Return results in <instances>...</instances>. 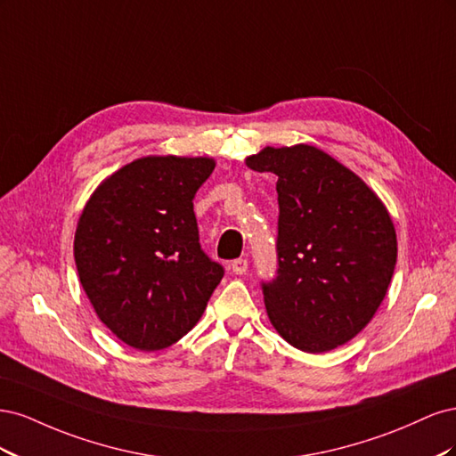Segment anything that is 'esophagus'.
<instances>
[{
    "label": "esophagus",
    "instance_id": "esophagus-1",
    "mask_svg": "<svg viewBox=\"0 0 456 456\" xmlns=\"http://www.w3.org/2000/svg\"><path fill=\"white\" fill-rule=\"evenodd\" d=\"M232 272L233 273H245L247 272V266H249V262H247V258L245 256H240V258H236V260H232Z\"/></svg>",
    "mask_w": 456,
    "mask_h": 456
}]
</instances>
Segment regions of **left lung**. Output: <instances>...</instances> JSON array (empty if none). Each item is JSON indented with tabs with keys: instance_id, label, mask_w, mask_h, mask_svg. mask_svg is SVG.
Returning a JSON list of instances; mask_svg holds the SVG:
<instances>
[{
	"instance_id": "1",
	"label": "left lung",
	"mask_w": 456,
	"mask_h": 456,
	"mask_svg": "<svg viewBox=\"0 0 456 456\" xmlns=\"http://www.w3.org/2000/svg\"><path fill=\"white\" fill-rule=\"evenodd\" d=\"M247 165L278 176V268L260 281L272 325L308 354L352 340L394 275L397 241L388 211L360 176L308 144L268 146Z\"/></svg>"
}]
</instances>
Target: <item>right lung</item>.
<instances>
[{
  "label": "right lung",
  "mask_w": 456,
  "mask_h": 456,
  "mask_svg": "<svg viewBox=\"0 0 456 456\" xmlns=\"http://www.w3.org/2000/svg\"><path fill=\"white\" fill-rule=\"evenodd\" d=\"M209 158H142L99 186L79 216L74 256L101 322L129 346L163 350L205 312L224 266L200 243L194 198Z\"/></svg>",
  "instance_id": "add662e5"
}]
</instances>
